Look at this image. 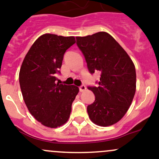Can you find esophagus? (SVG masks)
<instances>
[{"instance_id": "34e87169", "label": "esophagus", "mask_w": 159, "mask_h": 159, "mask_svg": "<svg viewBox=\"0 0 159 159\" xmlns=\"http://www.w3.org/2000/svg\"><path fill=\"white\" fill-rule=\"evenodd\" d=\"M85 90H86V86L84 85V84H81V85L79 87V91H81V92H83V91H84Z\"/></svg>"}]
</instances>
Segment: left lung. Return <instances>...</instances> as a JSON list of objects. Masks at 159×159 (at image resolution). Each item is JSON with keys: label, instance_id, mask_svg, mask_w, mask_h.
I'll return each instance as SVG.
<instances>
[{"label": "left lung", "instance_id": "left-lung-1", "mask_svg": "<svg viewBox=\"0 0 159 159\" xmlns=\"http://www.w3.org/2000/svg\"><path fill=\"white\" fill-rule=\"evenodd\" d=\"M77 45L91 74L101 73L98 85L89 86L95 100L87 107L90 119L100 126H110L125 115L135 94V68L129 54L106 32L77 37Z\"/></svg>", "mask_w": 159, "mask_h": 159}]
</instances>
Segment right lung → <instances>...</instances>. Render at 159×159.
Masks as SVG:
<instances>
[{
  "instance_id": "right-lung-1",
  "label": "right lung",
  "mask_w": 159,
  "mask_h": 159,
  "mask_svg": "<svg viewBox=\"0 0 159 159\" xmlns=\"http://www.w3.org/2000/svg\"><path fill=\"white\" fill-rule=\"evenodd\" d=\"M75 43V37L45 34L34 41L23 61L19 82L30 113L43 125L61 126L68 121L79 89L56 83L64 54Z\"/></svg>"
}]
</instances>
